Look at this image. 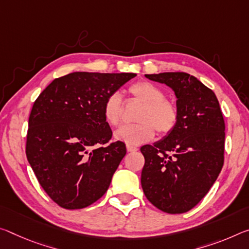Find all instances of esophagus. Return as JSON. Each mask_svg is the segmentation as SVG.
<instances>
[{
    "instance_id": "esophagus-1",
    "label": "esophagus",
    "mask_w": 249,
    "mask_h": 249,
    "mask_svg": "<svg viewBox=\"0 0 249 249\" xmlns=\"http://www.w3.org/2000/svg\"><path fill=\"white\" fill-rule=\"evenodd\" d=\"M126 149H127V152H129V153H133V152H136L137 148L136 146H132V145H126Z\"/></svg>"
}]
</instances>
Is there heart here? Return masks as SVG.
Wrapping results in <instances>:
<instances>
[{"label":"heart","instance_id":"heart-1","mask_svg":"<svg viewBox=\"0 0 249 249\" xmlns=\"http://www.w3.org/2000/svg\"><path fill=\"white\" fill-rule=\"evenodd\" d=\"M132 100L142 106L136 114L137 124L123 126L115 132V139L128 145H141L151 141L156 132L160 136L168 135L178 123L179 113L175 102L165 97L160 86L148 81L133 83L128 88ZM124 114V105L118 93L106 98L103 115L109 126L116 127L121 124Z\"/></svg>","mask_w":249,"mask_h":249}]
</instances>
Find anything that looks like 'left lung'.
<instances>
[{"label": "left lung", "mask_w": 249, "mask_h": 249, "mask_svg": "<svg viewBox=\"0 0 249 249\" xmlns=\"http://www.w3.org/2000/svg\"><path fill=\"white\" fill-rule=\"evenodd\" d=\"M174 89L178 123L172 133L141 152V183L154 206L168 214L191 211L207 194L224 165L225 121L211 89L184 72L146 74Z\"/></svg>", "instance_id": "1"}]
</instances>
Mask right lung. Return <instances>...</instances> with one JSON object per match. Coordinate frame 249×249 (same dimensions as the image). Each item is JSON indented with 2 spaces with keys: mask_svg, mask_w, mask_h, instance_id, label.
<instances>
[{
  "mask_svg": "<svg viewBox=\"0 0 249 249\" xmlns=\"http://www.w3.org/2000/svg\"><path fill=\"white\" fill-rule=\"evenodd\" d=\"M135 76L74 72L55 78L35 100L25 153L39 185L58 206L81 210L107 191L126 146L109 143L113 133L103 106Z\"/></svg>",
  "mask_w": 249,
  "mask_h": 249,
  "instance_id": "add662e5",
  "label": "right lung"
}]
</instances>
